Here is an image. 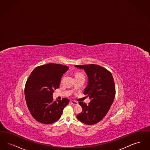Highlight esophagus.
I'll return each instance as SVG.
<instances>
[{"mask_svg":"<svg viewBox=\"0 0 150 150\" xmlns=\"http://www.w3.org/2000/svg\"><path fill=\"white\" fill-rule=\"evenodd\" d=\"M71 103L72 105H78V103H77V102H76V101H73V100L71 101Z\"/></svg>","mask_w":150,"mask_h":150,"instance_id":"34e87169","label":"esophagus"}]
</instances>
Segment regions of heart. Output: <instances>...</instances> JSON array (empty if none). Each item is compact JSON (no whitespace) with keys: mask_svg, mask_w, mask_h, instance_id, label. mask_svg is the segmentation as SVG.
<instances>
[{"mask_svg":"<svg viewBox=\"0 0 150 150\" xmlns=\"http://www.w3.org/2000/svg\"><path fill=\"white\" fill-rule=\"evenodd\" d=\"M81 75H82V74H79V73H77V74H76L75 77H76V76H81Z\"/></svg>","mask_w":150,"mask_h":150,"instance_id":"1","label":"heart"}]
</instances>
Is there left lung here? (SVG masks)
<instances>
[{"mask_svg": "<svg viewBox=\"0 0 150 150\" xmlns=\"http://www.w3.org/2000/svg\"><path fill=\"white\" fill-rule=\"evenodd\" d=\"M75 67L84 69L87 75L88 82L84 94L91 99L88 105L79 103L82 111L77 115V118L87 125L96 124L105 117L115 96L112 76L110 72L100 65L92 64Z\"/></svg>", "mask_w": 150, "mask_h": 150, "instance_id": "left-lung-1", "label": "left lung"}]
</instances>
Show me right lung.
I'll list each match as a JSON object with an SVG mask.
<instances>
[{"label":"right lung","instance_id":"add662e5","mask_svg":"<svg viewBox=\"0 0 150 150\" xmlns=\"http://www.w3.org/2000/svg\"><path fill=\"white\" fill-rule=\"evenodd\" d=\"M69 69L65 65L49 63L36 67L27 79L25 87L26 104L33 117L43 124L57 122L69 100H53L52 93L58 88L63 74Z\"/></svg>","mask_w":150,"mask_h":150}]
</instances>
